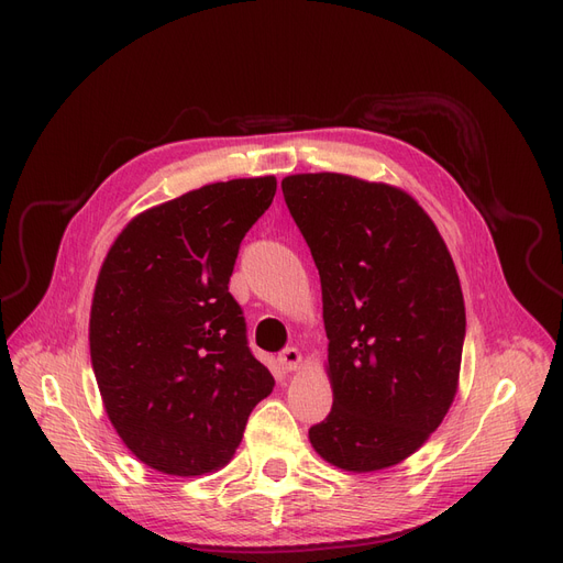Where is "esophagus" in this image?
Segmentation results:
<instances>
[{
	"instance_id": "1",
	"label": "esophagus",
	"mask_w": 563,
	"mask_h": 563,
	"mask_svg": "<svg viewBox=\"0 0 563 563\" xmlns=\"http://www.w3.org/2000/svg\"><path fill=\"white\" fill-rule=\"evenodd\" d=\"M278 363H280V367H283L285 372H297V369L301 367V351L294 349V346L280 351Z\"/></svg>"
}]
</instances>
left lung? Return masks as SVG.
Listing matches in <instances>:
<instances>
[{
    "label": "left lung",
    "instance_id": "obj_1",
    "mask_svg": "<svg viewBox=\"0 0 563 563\" xmlns=\"http://www.w3.org/2000/svg\"><path fill=\"white\" fill-rule=\"evenodd\" d=\"M319 269L333 408L314 452L374 472L418 452L456 397L465 306L452 255L406 191L342 173L280 183Z\"/></svg>",
    "mask_w": 563,
    "mask_h": 563
}]
</instances>
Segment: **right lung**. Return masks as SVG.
<instances>
[{
	"mask_svg": "<svg viewBox=\"0 0 563 563\" xmlns=\"http://www.w3.org/2000/svg\"><path fill=\"white\" fill-rule=\"evenodd\" d=\"M274 196V175L205 185L134 217L102 262L88 321L102 404L128 450L164 475L223 467L274 390L228 291Z\"/></svg>",
	"mask_w": 563,
	"mask_h": 563,
	"instance_id": "1",
	"label": "right lung"
}]
</instances>
